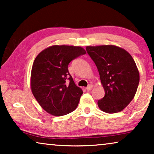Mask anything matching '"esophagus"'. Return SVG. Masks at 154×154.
Listing matches in <instances>:
<instances>
[{
  "instance_id": "obj_1",
  "label": "esophagus",
  "mask_w": 154,
  "mask_h": 154,
  "mask_svg": "<svg viewBox=\"0 0 154 154\" xmlns=\"http://www.w3.org/2000/svg\"><path fill=\"white\" fill-rule=\"evenodd\" d=\"M92 87H93V85H92V84H90V85H88V87L85 88V89L87 90H90L92 88Z\"/></svg>"
}]
</instances>
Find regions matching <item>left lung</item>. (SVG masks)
Returning a JSON list of instances; mask_svg holds the SVG:
<instances>
[{
    "label": "left lung",
    "instance_id": "1",
    "mask_svg": "<svg viewBox=\"0 0 154 154\" xmlns=\"http://www.w3.org/2000/svg\"><path fill=\"white\" fill-rule=\"evenodd\" d=\"M86 50L100 73L105 95L98 100L99 108L114 113L123 110L135 95L140 73L128 52L113 45L87 46Z\"/></svg>",
    "mask_w": 154,
    "mask_h": 154
}]
</instances>
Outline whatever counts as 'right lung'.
Listing matches in <instances>:
<instances>
[{
  "mask_svg": "<svg viewBox=\"0 0 154 154\" xmlns=\"http://www.w3.org/2000/svg\"><path fill=\"white\" fill-rule=\"evenodd\" d=\"M85 53L80 46L52 45L35 57L31 69V88L46 112L62 116L76 109L83 90L75 85L68 65Z\"/></svg>",
  "mask_w": 154,
  "mask_h": 154,
  "instance_id": "1",
  "label": "right lung"
}]
</instances>
